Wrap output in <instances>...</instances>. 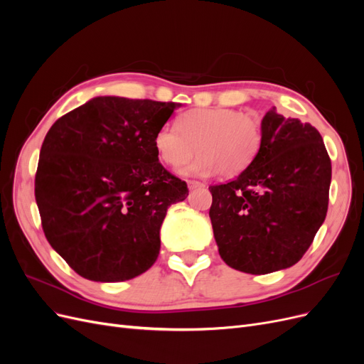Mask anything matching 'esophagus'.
Returning <instances> with one entry per match:
<instances>
[{"mask_svg": "<svg viewBox=\"0 0 364 364\" xmlns=\"http://www.w3.org/2000/svg\"><path fill=\"white\" fill-rule=\"evenodd\" d=\"M203 182H197V181H188V188L190 190H196V188H205Z\"/></svg>", "mask_w": 364, "mask_h": 364, "instance_id": "obj_1", "label": "esophagus"}]
</instances>
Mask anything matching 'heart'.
Segmentation results:
<instances>
[{"label": "heart", "mask_w": 364, "mask_h": 364, "mask_svg": "<svg viewBox=\"0 0 364 364\" xmlns=\"http://www.w3.org/2000/svg\"><path fill=\"white\" fill-rule=\"evenodd\" d=\"M176 126H162L153 146L159 159L171 168L182 167L197 150L200 156L182 170L188 176L218 171L223 178H234L255 161L264 141L258 115L229 107L191 109L178 118Z\"/></svg>", "instance_id": "1"}]
</instances>
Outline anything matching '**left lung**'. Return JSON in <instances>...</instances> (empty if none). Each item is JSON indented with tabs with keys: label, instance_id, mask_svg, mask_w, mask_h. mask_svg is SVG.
I'll return each instance as SVG.
<instances>
[{
	"label": "left lung",
	"instance_id": "1",
	"mask_svg": "<svg viewBox=\"0 0 364 364\" xmlns=\"http://www.w3.org/2000/svg\"><path fill=\"white\" fill-rule=\"evenodd\" d=\"M258 156L238 178L211 185L218 253L229 267L266 274L291 267L328 211L331 159L318 130L277 109L262 118Z\"/></svg>",
	"mask_w": 364,
	"mask_h": 364
}]
</instances>
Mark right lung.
<instances>
[{"label":"right lung","instance_id":"obj_1","mask_svg":"<svg viewBox=\"0 0 364 364\" xmlns=\"http://www.w3.org/2000/svg\"><path fill=\"white\" fill-rule=\"evenodd\" d=\"M176 107L95 97L48 130L35 197L48 243L80 277L126 281L156 261L167 209L188 196L153 146Z\"/></svg>","mask_w":364,"mask_h":364}]
</instances>
